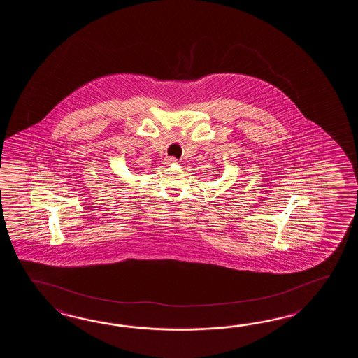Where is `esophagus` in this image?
<instances>
[{"mask_svg": "<svg viewBox=\"0 0 358 358\" xmlns=\"http://www.w3.org/2000/svg\"><path fill=\"white\" fill-rule=\"evenodd\" d=\"M165 164L166 165H174V164H178V160L176 157H168V159H165Z\"/></svg>", "mask_w": 358, "mask_h": 358, "instance_id": "1", "label": "esophagus"}]
</instances>
